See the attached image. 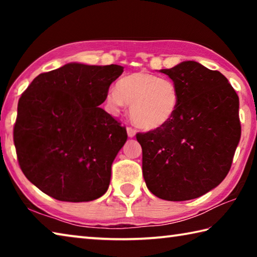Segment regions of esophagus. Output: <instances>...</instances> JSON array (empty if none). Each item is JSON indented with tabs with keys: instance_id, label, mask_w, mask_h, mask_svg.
Returning a JSON list of instances; mask_svg holds the SVG:
<instances>
[{
	"instance_id": "obj_1",
	"label": "esophagus",
	"mask_w": 257,
	"mask_h": 257,
	"mask_svg": "<svg viewBox=\"0 0 257 257\" xmlns=\"http://www.w3.org/2000/svg\"><path fill=\"white\" fill-rule=\"evenodd\" d=\"M127 134H128V137L129 138H133V137L136 136V130L133 129L132 127H128L127 128Z\"/></svg>"
}]
</instances>
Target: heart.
<instances>
[{"mask_svg":"<svg viewBox=\"0 0 257 257\" xmlns=\"http://www.w3.org/2000/svg\"><path fill=\"white\" fill-rule=\"evenodd\" d=\"M105 101L112 113L118 114L130 105V118L146 132L161 129L175 118L179 107V92L175 82L146 71L133 72L118 80Z\"/></svg>","mask_w":257,"mask_h":257,"instance_id":"heart-1","label":"heart"}]
</instances>
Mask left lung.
<instances>
[{
    "label": "left lung",
    "mask_w": 257,
    "mask_h": 257,
    "mask_svg": "<svg viewBox=\"0 0 257 257\" xmlns=\"http://www.w3.org/2000/svg\"><path fill=\"white\" fill-rule=\"evenodd\" d=\"M175 82L179 107L165 127L137 134L147 188L171 202L197 198L219 186L240 141L239 97L227 78L196 61L161 69Z\"/></svg>",
    "instance_id": "1"
}]
</instances>
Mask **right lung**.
I'll return each mask as SVG.
<instances>
[{"mask_svg": "<svg viewBox=\"0 0 257 257\" xmlns=\"http://www.w3.org/2000/svg\"><path fill=\"white\" fill-rule=\"evenodd\" d=\"M123 67L71 62L32 81L18 103L14 129L26 178L63 202L106 193L111 165L127 142L124 127L98 105Z\"/></svg>", "mask_w": 257, "mask_h": 257, "instance_id": "right-lung-1", "label": "right lung"}]
</instances>
